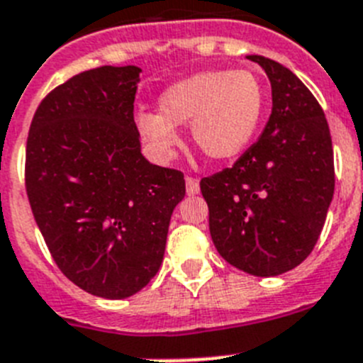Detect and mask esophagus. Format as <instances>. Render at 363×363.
I'll return each instance as SVG.
<instances>
[{
    "label": "esophagus",
    "mask_w": 363,
    "mask_h": 363,
    "mask_svg": "<svg viewBox=\"0 0 363 363\" xmlns=\"http://www.w3.org/2000/svg\"><path fill=\"white\" fill-rule=\"evenodd\" d=\"M186 191H188V195L199 194V179L186 177Z\"/></svg>",
    "instance_id": "1"
}]
</instances>
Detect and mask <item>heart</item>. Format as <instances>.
I'll return each mask as SVG.
<instances>
[{
	"instance_id": "1",
	"label": "heart",
	"mask_w": 363,
	"mask_h": 363,
	"mask_svg": "<svg viewBox=\"0 0 363 363\" xmlns=\"http://www.w3.org/2000/svg\"><path fill=\"white\" fill-rule=\"evenodd\" d=\"M264 107V87L247 69H208L160 94L159 113H140L137 124L147 146L169 157L179 144L177 125L190 124L191 140L204 157L230 160L256 135Z\"/></svg>"
}]
</instances>
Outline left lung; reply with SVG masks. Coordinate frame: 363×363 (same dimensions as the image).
Masks as SVG:
<instances>
[{
  "label": "left lung",
  "instance_id": "8db88e82",
  "mask_svg": "<svg viewBox=\"0 0 363 363\" xmlns=\"http://www.w3.org/2000/svg\"><path fill=\"white\" fill-rule=\"evenodd\" d=\"M272 86L263 135L232 168L201 181L223 259L252 276H279L313 252L334 194L325 113L291 69L248 56Z\"/></svg>",
  "mask_w": 363,
  "mask_h": 363
}]
</instances>
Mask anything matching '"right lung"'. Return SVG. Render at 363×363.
Segmentation results:
<instances>
[{
	"instance_id": "add662e5",
	"label": "right lung",
	"mask_w": 363,
	"mask_h": 363,
	"mask_svg": "<svg viewBox=\"0 0 363 363\" xmlns=\"http://www.w3.org/2000/svg\"><path fill=\"white\" fill-rule=\"evenodd\" d=\"M140 67L89 69L40 102L25 188L50 256L93 296L137 294L159 272L184 173L150 164L133 118Z\"/></svg>"
}]
</instances>
